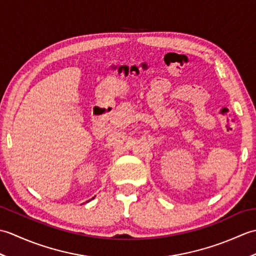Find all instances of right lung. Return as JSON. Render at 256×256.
Returning a JSON list of instances; mask_svg holds the SVG:
<instances>
[{"label":"right lung","instance_id":"obj_1","mask_svg":"<svg viewBox=\"0 0 256 256\" xmlns=\"http://www.w3.org/2000/svg\"><path fill=\"white\" fill-rule=\"evenodd\" d=\"M92 199H94V198H92Z\"/></svg>","mask_w":256,"mask_h":256}]
</instances>
